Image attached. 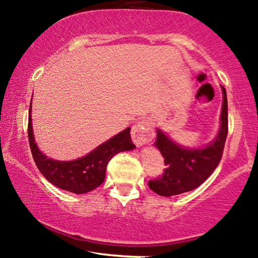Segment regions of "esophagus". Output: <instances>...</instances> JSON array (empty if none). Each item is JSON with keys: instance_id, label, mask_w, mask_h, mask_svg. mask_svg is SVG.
Wrapping results in <instances>:
<instances>
[{"instance_id": "34e87169", "label": "esophagus", "mask_w": 258, "mask_h": 258, "mask_svg": "<svg viewBox=\"0 0 258 258\" xmlns=\"http://www.w3.org/2000/svg\"><path fill=\"white\" fill-rule=\"evenodd\" d=\"M132 138L137 146H143L145 144H149L155 138V133H153L150 121H139L137 125L133 126Z\"/></svg>"}]
</instances>
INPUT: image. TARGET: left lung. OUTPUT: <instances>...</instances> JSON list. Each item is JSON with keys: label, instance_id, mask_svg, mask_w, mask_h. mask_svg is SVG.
I'll return each mask as SVG.
<instances>
[{"label": "left lung", "instance_id": "1", "mask_svg": "<svg viewBox=\"0 0 258 258\" xmlns=\"http://www.w3.org/2000/svg\"><path fill=\"white\" fill-rule=\"evenodd\" d=\"M223 90L221 128L212 143L204 149H185L173 143L162 130H157L155 146L164 157L163 174L149 181L152 191L161 196H174L191 191L213 173L222 160L228 135V100Z\"/></svg>", "mask_w": 258, "mask_h": 258}]
</instances>
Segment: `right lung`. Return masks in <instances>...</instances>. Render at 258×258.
Returning a JSON list of instances; mask_svg holds the SVG:
<instances>
[{"mask_svg": "<svg viewBox=\"0 0 258 258\" xmlns=\"http://www.w3.org/2000/svg\"><path fill=\"white\" fill-rule=\"evenodd\" d=\"M30 112L31 105L29 108L28 121L31 155L41 174L51 184L62 190L74 194H85L96 189L105 180L107 164L112 157L121 151L135 149V145L130 138V128H126L82 158L68 162L51 160L37 149L31 126Z\"/></svg>", "mask_w": 258, "mask_h": 258, "instance_id": "right-lung-1", "label": "right lung"}]
</instances>
